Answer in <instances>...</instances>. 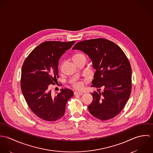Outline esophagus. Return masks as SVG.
<instances>
[{
  "instance_id": "obj_1",
  "label": "esophagus",
  "mask_w": 153,
  "mask_h": 153,
  "mask_svg": "<svg viewBox=\"0 0 153 153\" xmlns=\"http://www.w3.org/2000/svg\"><path fill=\"white\" fill-rule=\"evenodd\" d=\"M74 95H83V93L82 92H79V91H75L74 92Z\"/></svg>"
}]
</instances>
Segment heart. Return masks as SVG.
<instances>
[{"instance_id":"obj_1","label":"heart","mask_w":153,"mask_h":153,"mask_svg":"<svg viewBox=\"0 0 153 153\" xmlns=\"http://www.w3.org/2000/svg\"><path fill=\"white\" fill-rule=\"evenodd\" d=\"M72 61H74V62L75 64H76L81 61H86V56L83 53H77L73 56ZM64 65H65V62H62L60 66L61 71L62 70ZM72 85L73 87L76 89H80L82 88L84 86V81H74L72 82Z\"/></svg>"}]
</instances>
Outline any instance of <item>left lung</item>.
I'll list each match as a JSON object with an SVG mask.
<instances>
[{"instance_id":"1","label":"left lung","mask_w":153,"mask_h":153,"mask_svg":"<svg viewBox=\"0 0 153 153\" xmlns=\"http://www.w3.org/2000/svg\"><path fill=\"white\" fill-rule=\"evenodd\" d=\"M89 56L95 69L89 112L102 121L117 115L125 107L131 91L130 63L123 50L109 40L99 38L78 42L72 48ZM103 90L100 92L101 88Z\"/></svg>"}]
</instances>
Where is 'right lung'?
Listing matches in <instances>:
<instances>
[{"mask_svg":"<svg viewBox=\"0 0 153 153\" xmlns=\"http://www.w3.org/2000/svg\"><path fill=\"white\" fill-rule=\"evenodd\" d=\"M75 42H44L30 53L22 65L21 86L23 97L32 111L45 121L62 118L68 100L74 95L68 88L54 95L50 85H55L59 77V58Z\"/></svg>","mask_w":153,"mask_h":153,"instance_id":"right-lung-1","label":"right lung"}]
</instances>
